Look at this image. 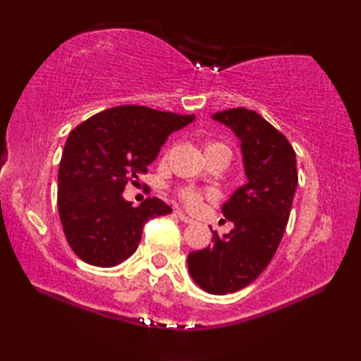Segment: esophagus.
<instances>
[{
	"label": "esophagus",
	"mask_w": 361,
	"mask_h": 361,
	"mask_svg": "<svg viewBox=\"0 0 361 361\" xmlns=\"http://www.w3.org/2000/svg\"><path fill=\"white\" fill-rule=\"evenodd\" d=\"M175 215L178 216L183 223H186V224H192V223H194V219H192V218H189L188 215H185V213H183L181 210H176V212H175Z\"/></svg>",
	"instance_id": "34e87169"
}]
</instances>
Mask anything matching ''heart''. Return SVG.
Returning <instances> with one entry per match:
<instances>
[{
	"label": "heart",
	"mask_w": 361,
	"mask_h": 361,
	"mask_svg": "<svg viewBox=\"0 0 361 361\" xmlns=\"http://www.w3.org/2000/svg\"><path fill=\"white\" fill-rule=\"evenodd\" d=\"M219 148H226V146L218 143V142L205 143V152L213 151V149H219ZM205 195L207 197H213L215 192L209 191ZM178 197L181 199V202L188 207V209H199L200 204H202V200H204V192L197 191V189H191V188H180Z\"/></svg>",
	"instance_id": "heart-1"
}]
</instances>
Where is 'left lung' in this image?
I'll return each instance as SVG.
<instances>
[{"label":"left lung","instance_id":"8db88e82","mask_svg":"<svg viewBox=\"0 0 361 361\" xmlns=\"http://www.w3.org/2000/svg\"><path fill=\"white\" fill-rule=\"evenodd\" d=\"M213 119L240 140L247 183L223 205L234 229L213 232L212 245L189 253L188 269L210 295H228L258 279L276 255L298 186L296 154L288 140L253 109L231 108Z\"/></svg>","mask_w":361,"mask_h":361}]
</instances>
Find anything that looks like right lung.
I'll list each match as a JSON object with an SVG mask.
<instances>
[{"label": "right lung", "mask_w": 361, "mask_h": 361, "mask_svg": "<svg viewBox=\"0 0 361 361\" xmlns=\"http://www.w3.org/2000/svg\"><path fill=\"white\" fill-rule=\"evenodd\" d=\"M192 121L194 114L121 105L71 130L59 167L57 204L65 237L79 259L118 266L135 253L148 219L172 213L157 197L132 207L122 191L148 172L170 133Z\"/></svg>", "instance_id": "obj_1"}]
</instances>
